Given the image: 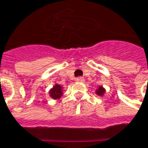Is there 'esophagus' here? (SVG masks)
Returning <instances> with one entry per match:
<instances>
[{"mask_svg": "<svg viewBox=\"0 0 148 148\" xmlns=\"http://www.w3.org/2000/svg\"><path fill=\"white\" fill-rule=\"evenodd\" d=\"M76 80H77V82H84V78L82 77H78Z\"/></svg>", "mask_w": 148, "mask_h": 148, "instance_id": "34e87169", "label": "esophagus"}]
</instances>
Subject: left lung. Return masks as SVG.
Masks as SVG:
<instances>
[{
  "instance_id": "1",
  "label": "left lung",
  "mask_w": 148,
  "mask_h": 148,
  "mask_svg": "<svg viewBox=\"0 0 148 148\" xmlns=\"http://www.w3.org/2000/svg\"><path fill=\"white\" fill-rule=\"evenodd\" d=\"M104 93H105V90H104V88L102 86H99V89L96 90V94L99 95H103Z\"/></svg>"
}]
</instances>
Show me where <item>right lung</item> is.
Returning <instances> with one entry per match:
<instances>
[{
  "instance_id": "add662e5",
  "label": "right lung",
  "mask_w": 148,
  "mask_h": 148,
  "mask_svg": "<svg viewBox=\"0 0 148 148\" xmlns=\"http://www.w3.org/2000/svg\"><path fill=\"white\" fill-rule=\"evenodd\" d=\"M50 95L53 99H58L62 95V87L59 85H56L50 91Z\"/></svg>"
}]
</instances>
